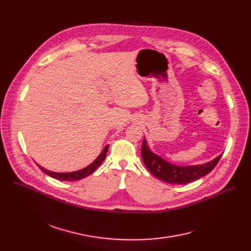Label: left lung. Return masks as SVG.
I'll return each instance as SVG.
<instances>
[{"instance_id":"left-lung-1","label":"left lung","mask_w":251,"mask_h":251,"mask_svg":"<svg viewBox=\"0 0 251 251\" xmlns=\"http://www.w3.org/2000/svg\"><path fill=\"white\" fill-rule=\"evenodd\" d=\"M221 156L222 154L203 165L177 166L168 163L161 156L153 153L146 139H143L141 147V157L148 170L157 179L170 184H186L199 180L216 167Z\"/></svg>"}]
</instances>
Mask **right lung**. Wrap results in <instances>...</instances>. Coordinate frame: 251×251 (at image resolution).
Masks as SVG:
<instances>
[{"label":"right lung","mask_w":251,"mask_h":251,"mask_svg":"<svg viewBox=\"0 0 251 251\" xmlns=\"http://www.w3.org/2000/svg\"><path fill=\"white\" fill-rule=\"evenodd\" d=\"M109 146H105L104 149L102 150V151L100 152V154L97 157L95 162H92L89 166H87L84 169H81L79 171H75V172H70V173H57V172H51V171H49L45 168H43L42 166H39V169H41L44 173H46L47 175L50 176L51 178H55L57 180L60 181H76V180H80L82 178L87 177L88 175H90L91 173H94L95 171L97 170V168H99L100 166V164L102 163V161L105 159V155H107V151H108Z\"/></svg>","instance_id":"obj_1"}]
</instances>
